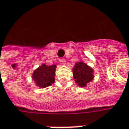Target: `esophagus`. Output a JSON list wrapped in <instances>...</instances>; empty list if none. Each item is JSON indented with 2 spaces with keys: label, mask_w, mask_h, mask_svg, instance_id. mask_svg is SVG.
<instances>
[{
  "label": "esophagus",
  "mask_w": 129,
  "mask_h": 129,
  "mask_svg": "<svg viewBox=\"0 0 129 129\" xmlns=\"http://www.w3.org/2000/svg\"><path fill=\"white\" fill-rule=\"evenodd\" d=\"M59 61H60L59 62L61 63L62 65H64V64H66V60H65L64 59H60V60H59Z\"/></svg>",
  "instance_id": "1"
}]
</instances>
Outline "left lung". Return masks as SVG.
Here are the masks:
<instances>
[{
    "label": "left lung",
    "mask_w": 129,
    "mask_h": 129,
    "mask_svg": "<svg viewBox=\"0 0 129 129\" xmlns=\"http://www.w3.org/2000/svg\"><path fill=\"white\" fill-rule=\"evenodd\" d=\"M73 78L77 85L80 87H86L87 84L93 81L94 71L93 68L88 65L83 61L76 62L72 69Z\"/></svg>",
    "instance_id": "1"
}]
</instances>
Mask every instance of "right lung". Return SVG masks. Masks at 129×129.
Returning a JSON list of instances; mask_svg holds the SVG:
<instances>
[{
	"label": "right lung",
	"instance_id": "right-lung-1",
	"mask_svg": "<svg viewBox=\"0 0 129 129\" xmlns=\"http://www.w3.org/2000/svg\"><path fill=\"white\" fill-rule=\"evenodd\" d=\"M56 69V64L49 66L44 63L36 68L32 73V79L36 86L41 88H45L54 83L55 82Z\"/></svg>",
	"mask_w": 129,
	"mask_h": 129
}]
</instances>
